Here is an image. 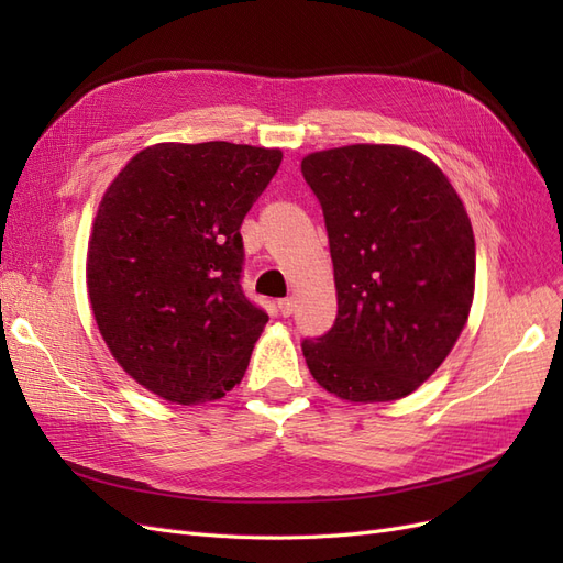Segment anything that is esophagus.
Here are the masks:
<instances>
[{"instance_id":"obj_1","label":"esophagus","mask_w":563,"mask_h":563,"mask_svg":"<svg viewBox=\"0 0 563 563\" xmlns=\"http://www.w3.org/2000/svg\"><path fill=\"white\" fill-rule=\"evenodd\" d=\"M277 308H279V312H282L284 317H291L294 310H296V300H294V298H284V300L277 302Z\"/></svg>"}]
</instances>
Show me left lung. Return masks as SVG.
<instances>
[{
	"mask_svg": "<svg viewBox=\"0 0 563 563\" xmlns=\"http://www.w3.org/2000/svg\"><path fill=\"white\" fill-rule=\"evenodd\" d=\"M327 220L335 323L305 340L312 378L352 404L416 391L463 333L474 232L444 172L404 145H343L300 162Z\"/></svg>",
	"mask_w": 563,
	"mask_h": 563,
	"instance_id": "1",
	"label": "left lung"
}]
</instances>
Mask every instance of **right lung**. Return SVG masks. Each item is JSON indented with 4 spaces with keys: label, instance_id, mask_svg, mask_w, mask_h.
<instances>
[{
    "label": "right lung",
    "instance_id": "1",
    "mask_svg": "<svg viewBox=\"0 0 563 563\" xmlns=\"http://www.w3.org/2000/svg\"><path fill=\"white\" fill-rule=\"evenodd\" d=\"M282 157L157 143L108 185L89 236V302L117 364L152 395L192 406L242 383L267 314L240 286V228Z\"/></svg>",
    "mask_w": 563,
    "mask_h": 563
}]
</instances>
